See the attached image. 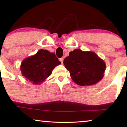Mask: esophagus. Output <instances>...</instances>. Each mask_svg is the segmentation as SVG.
I'll use <instances>...</instances> for the list:
<instances>
[{
    "mask_svg": "<svg viewBox=\"0 0 127 127\" xmlns=\"http://www.w3.org/2000/svg\"><path fill=\"white\" fill-rule=\"evenodd\" d=\"M60 61L61 62L62 64H63V62H64V58H60Z\"/></svg>",
    "mask_w": 127,
    "mask_h": 127,
    "instance_id": "34e87169",
    "label": "esophagus"
}]
</instances>
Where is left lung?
Listing matches in <instances>:
<instances>
[{
	"label": "left lung",
	"mask_w": 127,
	"mask_h": 127,
	"mask_svg": "<svg viewBox=\"0 0 127 127\" xmlns=\"http://www.w3.org/2000/svg\"><path fill=\"white\" fill-rule=\"evenodd\" d=\"M64 64L72 80L81 86L96 84L104 76L106 64L93 51L74 50L64 59Z\"/></svg>",
	"instance_id": "left-lung-1"
}]
</instances>
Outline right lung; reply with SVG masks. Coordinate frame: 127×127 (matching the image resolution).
I'll list each match as a JSON object with an SVG mask.
<instances>
[{
	"label": "right lung",
	"instance_id": "right-lung-1",
	"mask_svg": "<svg viewBox=\"0 0 127 127\" xmlns=\"http://www.w3.org/2000/svg\"><path fill=\"white\" fill-rule=\"evenodd\" d=\"M61 64L53 53L39 50L35 54L24 59L21 64L22 75L33 84H41Z\"/></svg>",
	"mask_w": 127,
	"mask_h": 127
}]
</instances>
